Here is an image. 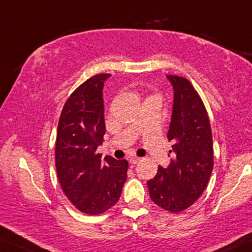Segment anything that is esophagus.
I'll use <instances>...</instances> for the list:
<instances>
[{
	"label": "esophagus",
	"mask_w": 252,
	"mask_h": 252,
	"mask_svg": "<svg viewBox=\"0 0 252 252\" xmlns=\"http://www.w3.org/2000/svg\"><path fill=\"white\" fill-rule=\"evenodd\" d=\"M140 160H141L140 157L134 156V157H131V158H130V163H131V164H134V165H136V164H138L139 162H140Z\"/></svg>",
	"instance_id": "34e87169"
}]
</instances>
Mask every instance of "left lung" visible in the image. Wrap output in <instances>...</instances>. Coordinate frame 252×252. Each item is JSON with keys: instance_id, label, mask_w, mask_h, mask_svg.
Here are the masks:
<instances>
[{"instance_id": "8db88e82", "label": "left lung", "mask_w": 252, "mask_h": 252, "mask_svg": "<svg viewBox=\"0 0 252 252\" xmlns=\"http://www.w3.org/2000/svg\"><path fill=\"white\" fill-rule=\"evenodd\" d=\"M167 78L174 89L167 138L173 142L175 158L167 168L158 166L147 185L157 206L180 213L193 205L208 185L214 166L213 136L204 102L191 82L174 74Z\"/></svg>"}]
</instances>
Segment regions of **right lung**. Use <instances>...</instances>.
<instances>
[{
    "instance_id": "right-lung-1",
    "label": "right lung",
    "mask_w": 252,
    "mask_h": 252,
    "mask_svg": "<svg viewBox=\"0 0 252 252\" xmlns=\"http://www.w3.org/2000/svg\"><path fill=\"white\" fill-rule=\"evenodd\" d=\"M96 74L69 96L60 115L55 167L67 199L81 213L98 215L118 202L126 180L127 160L102 159L97 147L105 134L104 81Z\"/></svg>"
}]
</instances>
